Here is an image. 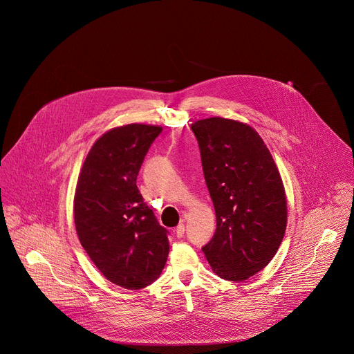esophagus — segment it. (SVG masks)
Masks as SVG:
<instances>
[{"instance_id": "esophagus-1", "label": "esophagus", "mask_w": 354, "mask_h": 354, "mask_svg": "<svg viewBox=\"0 0 354 354\" xmlns=\"http://www.w3.org/2000/svg\"><path fill=\"white\" fill-rule=\"evenodd\" d=\"M175 234H176L178 238H182V236H183V234H185V224H183V223H180V224L176 227Z\"/></svg>"}]
</instances>
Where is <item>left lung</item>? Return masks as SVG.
I'll list each match as a JSON object with an SVG mask.
<instances>
[{
    "label": "left lung",
    "mask_w": 354,
    "mask_h": 354,
    "mask_svg": "<svg viewBox=\"0 0 354 354\" xmlns=\"http://www.w3.org/2000/svg\"><path fill=\"white\" fill-rule=\"evenodd\" d=\"M212 196L217 228L203 252L213 272L242 281L274 258L287 227L279 168L258 131L246 123L209 118L192 123Z\"/></svg>",
    "instance_id": "left-lung-1"
}]
</instances>
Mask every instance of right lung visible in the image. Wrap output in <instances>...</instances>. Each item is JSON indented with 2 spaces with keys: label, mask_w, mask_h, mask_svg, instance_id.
<instances>
[{
  "label": "right lung",
  "mask_w": 354,
  "mask_h": 354,
  "mask_svg": "<svg viewBox=\"0 0 354 354\" xmlns=\"http://www.w3.org/2000/svg\"><path fill=\"white\" fill-rule=\"evenodd\" d=\"M161 126L131 123L100 136L82 164L74 194L78 239L109 281L140 290L156 281L168 259V231L136 185Z\"/></svg>",
  "instance_id": "add662e5"
}]
</instances>
